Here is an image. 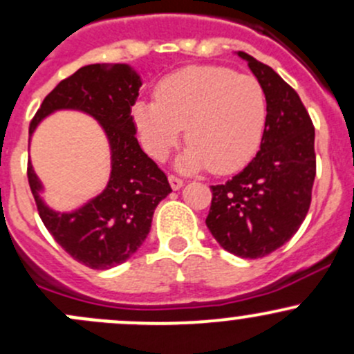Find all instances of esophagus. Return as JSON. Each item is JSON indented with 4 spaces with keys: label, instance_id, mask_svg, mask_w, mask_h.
I'll return each mask as SVG.
<instances>
[{
    "label": "esophagus",
    "instance_id": "obj_1",
    "mask_svg": "<svg viewBox=\"0 0 354 354\" xmlns=\"http://www.w3.org/2000/svg\"><path fill=\"white\" fill-rule=\"evenodd\" d=\"M168 180H169V185H171V188H173V189H180L181 186L185 185V183H183V180H180V178L173 176V174H171V176L168 178Z\"/></svg>",
    "mask_w": 354,
    "mask_h": 354
}]
</instances>
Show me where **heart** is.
<instances>
[{"label":"heart","mask_w":354,"mask_h":354,"mask_svg":"<svg viewBox=\"0 0 354 354\" xmlns=\"http://www.w3.org/2000/svg\"><path fill=\"white\" fill-rule=\"evenodd\" d=\"M133 118L151 158L162 161L186 127L189 145L178 158V169L227 174L257 153L266 94L252 75L227 67H188L158 85L156 100H138Z\"/></svg>","instance_id":"b5f03b06"}]
</instances>
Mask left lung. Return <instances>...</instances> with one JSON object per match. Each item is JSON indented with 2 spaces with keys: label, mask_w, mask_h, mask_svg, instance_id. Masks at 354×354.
Instances as JSON below:
<instances>
[{
  "label": "left lung",
  "mask_w": 354,
  "mask_h": 354,
  "mask_svg": "<svg viewBox=\"0 0 354 354\" xmlns=\"http://www.w3.org/2000/svg\"><path fill=\"white\" fill-rule=\"evenodd\" d=\"M236 55L262 85L266 127L257 156L225 185L212 186L207 227L230 254L260 259L284 245L308 215L316 178L314 126L279 73L245 52Z\"/></svg>",
  "instance_id": "8db88e82"
}]
</instances>
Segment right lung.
Returning a JSON list of instances; mask_svg holds the SVG:
<instances>
[{
  "mask_svg": "<svg viewBox=\"0 0 354 354\" xmlns=\"http://www.w3.org/2000/svg\"><path fill=\"white\" fill-rule=\"evenodd\" d=\"M142 80L127 64H92L77 70L45 97L30 138L57 111H79L102 127L111 174L102 193L79 208L57 212L41 198L45 186L28 162V183L46 230L77 262L106 270L133 257L151 230L154 209L171 193L168 178L141 149L131 115Z\"/></svg>",
  "mask_w": 354,
  "mask_h": 354,
  "instance_id": "add662e5",
  "label": "right lung"
}]
</instances>
